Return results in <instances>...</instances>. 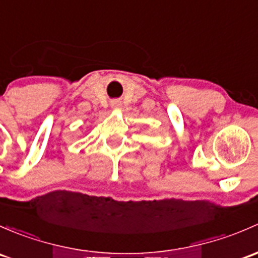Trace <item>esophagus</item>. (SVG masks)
Returning a JSON list of instances; mask_svg holds the SVG:
<instances>
[{
  "instance_id": "obj_1",
  "label": "esophagus",
  "mask_w": 258,
  "mask_h": 258,
  "mask_svg": "<svg viewBox=\"0 0 258 258\" xmlns=\"http://www.w3.org/2000/svg\"><path fill=\"white\" fill-rule=\"evenodd\" d=\"M121 105V101H118V100H115V101L111 102V107H112L113 110H120Z\"/></svg>"
}]
</instances>
